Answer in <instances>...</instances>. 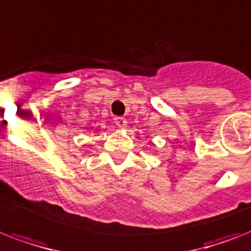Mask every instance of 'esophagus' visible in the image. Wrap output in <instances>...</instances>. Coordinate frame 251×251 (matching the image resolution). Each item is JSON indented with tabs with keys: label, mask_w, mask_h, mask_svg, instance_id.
I'll list each match as a JSON object with an SVG mask.
<instances>
[{
	"label": "esophagus",
	"mask_w": 251,
	"mask_h": 251,
	"mask_svg": "<svg viewBox=\"0 0 251 251\" xmlns=\"http://www.w3.org/2000/svg\"><path fill=\"white\" fill-rule=\"evenodd\" d=\"M114 123L117 124L119 128H124L126 127V124H127V119L122 117H115L114 118Z\"/></svg>",
	"instance_id": "esophagus-1"
}]
</instances>
